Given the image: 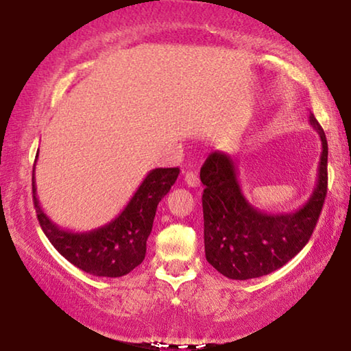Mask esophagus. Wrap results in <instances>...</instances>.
<instances>
[{
	"label": "esophagus",
	"mask_w": 351,
	"mask_h": 351,
	"mask_svg": "<svg viewBox=\"0 0 351 351\" xmlns=\"http://www.w3.org/2000/svg\"><path fill=\"white\" fill-rule=\"evenodd\" d=\"M184 182H186L189 187H199V178L195 175L193 171H187L186 176H184Z\"/></svg>",
	"instance_id": "esophagus-1"
}]
</instances>
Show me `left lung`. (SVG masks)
Segmentation results:
<instances>
[{"label":"left lung","instance_id":"obj_1","mask_svg":"<svg viewBox=\"0 0 351 351\" xmlns=\"http://www.w3.org/2000/svg\"><path fill=\"white\" fill-rule=\"evenodd\" d=\"M322 153L311 197L289 213H266L246 199L239 181L237 161L224 152H213L201 167L204 184V251L219 274L247 280L269 274L302 251L313 234L326 197L328 144L317 119L310 112Z\"/></svg>","mask_w":351,"mask_h":351}]
</instances>
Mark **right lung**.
Listing matches in <instances>:
<instances>
[{
  "label": "right lung",
  "instance_id": "1",
  "mask_svg": "<svg viewBox=\"0 0 351 351\" xmlns=\"http://www.w3.org/2000/svg\"><path fill=\"white\" fill-rule=\"evenodd\" d=\"M38 158V153H37ZM180 169H154L141 182L132 199L110 223L86 232L62 229L41 209L32 170L34 206L45 235L77 268L97 277H122L145 258L147 239L161 201L173 186Z\"/></svg>",
  "mask_w": 351,
  "mask_h": 351
}]
</instances>
